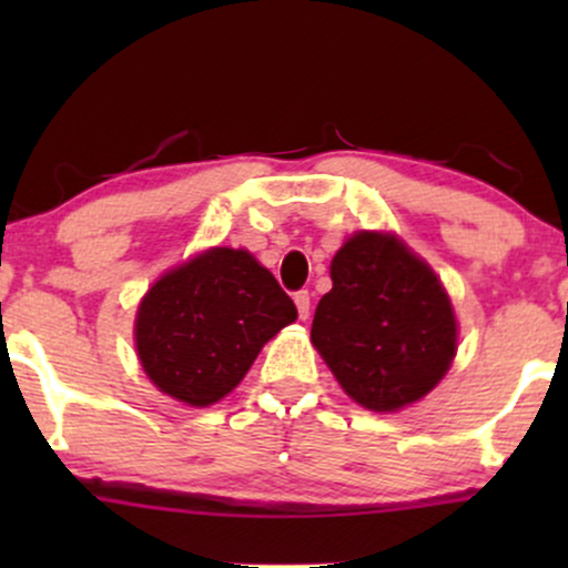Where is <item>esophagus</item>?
<instances>
[{
	"label": "esophagus",
	"mask_w": 568,
	"mask_h": 568,
	"mask_svg": "<svg viewBox=\"0 0 568 568\" xmlns=\"http://www.w3.org/2000/svg\"><path fill=\"white\" fill-rule=\"evenodd\" d=\"M293 302H296L298 317L306 321V317H310V291H298L296 296H293Z\"/></svg>",
	"instance_id": "esophagus-1"
}]
</instances>
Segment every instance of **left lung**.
I'll list each match as a JSON object with an SVG mask.
<instances>
[{
  "label": "left lung",
  "mask_w": 568,
  "mask_h": 568,
  "mask_svg": "<svg viewBox=\"0 0 568 568\" xmlns=\"http://www.w3.org/2000/svg\"><path fill=\"white\" fill-rule=\"evenodd\" d=\"M331 288L312 321V344L352 400L400 410L452 368V298L425 258L387 232H357L331 262Z\"/></svg>",
  "instance_id": "1"
}]
</instances>
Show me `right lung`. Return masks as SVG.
Masks as SVG:
<instances>
[{"instance_id": "right-lung-1", "label": "right lung", "mask_w": 568, "mask_h": 568, "mask_svg": "<svg viewBox=\"0 0 568 568\" xmlns=\"http://www.w3.org/2000/svg\"><path fill=\"white\" fill-rule=\"evenodd\" d=\"M296 304L243 247H211L165 272L135 315V349L160 393L186 406L230 395Z\"/></svg>"}]
</instances>
